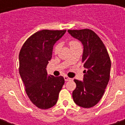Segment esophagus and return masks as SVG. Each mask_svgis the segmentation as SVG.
Listing matches in <instances>:
<instances>
[{
  "label": "esophagus",
  "instance_id": "obj_1",
  "mask_svg": "<svg viewBox=\"0 0 125 125\" xmlns=\"http://www.w3.org/2000/svg\"><path fill=\"white\" fill-rule=\"evenodd\" d=\"M64 79H65V81H70V80H71V79H70V78H69L67 76H64Z\"/></svg>",
  "mask_w": 125,
  "mask_h": 125
}]
</instances>
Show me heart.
Instances as JSON below:
<instances>
[{
  "label": "heart",
  "mask_w": 125,
  "mask_h": 125,
  "mask_svg": "<svg viewBox=\"0 0 125 125\" xmlns=\"http://www.w3.org/2000/svg\"><path fill=\"white\" fill-rule=\"evenodd\" d=\"M76 44H79V42L75 41V40H72V41H70V42H69V45H70V47L74 46L76 45ZM59 49H60V45H59V44L55 45V47H54V52H55V53H57V52L58 51V50H59Z\"/></svg>",
  "instance_id": "b5f03b06"
}]
</instances>
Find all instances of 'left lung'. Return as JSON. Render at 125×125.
Segmentation results:
<instances>
[{
  "label": "left lung",
  "instance_id": "1",
  "mask_svg": "<svg viewBox=\"0 0 125 125\" xmlns=\"http://www.w3.org/2000/svg\"><path fill=\"white\" fill-rule=\"evenodd\" d=\"M74 38L83 46V81L74 79L76 89L72 97L76 104L83 108H91L100 101L110 79L111 60L107 50L98 35L90 29L69 30Z\"/></svg>",
  "mask_w": 125,
  "mask_h": 125
}]
</instances>
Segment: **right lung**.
<instances>
[{
	"instance_id": "obj_1",
	"label": "right lung",
	"mask_w": 125,
	"mask_h": 125,
	"mask_svg": "<svg viewBox=\"0 0 125 125\" xmlns=\"http://www.w3.org/2000/svg\"><path fill=\"white\" fill-rule=\"evenodd\" d=\"M66 31L42 30L30 37L20 51L19 74L32 104L42 109L53 107L65 83L62 76L47 74L46 66L52 58L55 42Z\"/></svg>"
}]
</instances>
